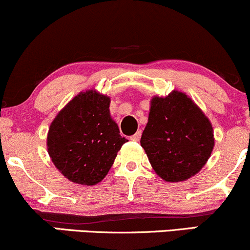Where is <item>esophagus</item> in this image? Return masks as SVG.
Segmentation results:
<instances>
[{
  "instance_id": "1",
  "label": "esophagus",
  "mask_w": 250,
  "mask_h": 250,
  "mask_svg": "<svg viewBox=\"0 0 250 250\" xmlns=\"http://www.w3.org/2000/svg\"><path fill=\"white\" fill-rule=\"evenodd\" d=\"M140 139H141V130L137 131V133H135L133 136H130L131 141H140Z\"/></svg>"
}]
</instances>
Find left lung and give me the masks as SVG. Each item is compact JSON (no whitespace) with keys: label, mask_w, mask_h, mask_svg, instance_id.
Segmentation results:
<instances>
[{"label":"left lung","mask_w":250,"mask_h":250,"mask_svg":"<svg viewBox=\"0 0 250 250\" xmlns=\"http://www.w3.org/2000/svg\"><path fill=\"white\" fill-rule=\"evenodd\" d=\"M214 145L213 125L187 94L173 90L166 97H151L141 146L161 179H190L207 163Z\"/></svg>","instance_id":"1"}]
</instances>
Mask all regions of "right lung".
<instances>
[{
    "label": "right lung",
    "instance_id": "add662e5",
    "mask_svg": "<svg viewBox=\"0 0 250 250\" xmlns=\"http://www.w3.org/2000/svg\"><path fill=\"white\" fill-rule=\"evenodd\" d=\"M110 97L95 89L81 91L59 111L47 135L54 166L65 179L95 186L104 179L117 151L128 141L109 110Z\"/></svg>",
    "mask_w": 250,
    "mask_h": 250
}]
</instances>
